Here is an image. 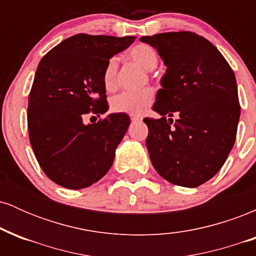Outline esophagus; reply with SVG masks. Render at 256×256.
Masks as SVG:
<instances>
[{"mask_svg":"<svg viewBox=\"0 0 256 256\" xmlns=\"http://www.w3.org/2000/svg\"><path fill=\"white\" fill-rule=\"evenodd\" d=\"M131 122H142V116H131Z\"/></svg>","mask_w":256,"mask_h":256,"instance_id":"obj_1","label":"esophagus"}]
</instances>
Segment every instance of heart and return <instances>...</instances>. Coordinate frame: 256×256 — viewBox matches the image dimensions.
<instances>
[{"instance_id": "heart-1", "label": "heart", "mask_w": 256, "mask_h": 256, "mask_svg": "<svg viewBox=\"0 0 256 256\" xmlns=\"http://www.w3.org/2000/svg\"><path fill=\"white\" fill-rule=\"evenodd\" d=\"M128 55L132 61L148 71L154 70L158 61L156 50L146 43L134 44L128 50ZM116 74H118V58H110L106 64L104 76H102L106 90L110 91L116 86ZM154 98L155 92L150 88L138 92H122L112 98L110 108L116 113L136 116V114H142L152 104Z\"/></svg>"}]
</instances>
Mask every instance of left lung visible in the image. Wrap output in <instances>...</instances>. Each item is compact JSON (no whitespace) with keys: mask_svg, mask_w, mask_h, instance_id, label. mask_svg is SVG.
Returning <instances> with one entry per match:
<instances>
[{"mask_svg":"<svg viewBox=\"0 0 256 256\" xmlns=\"http://www.w3.org/2000/svg\"><path fill=\"white\" fill-rule=\"evenodd\" d=\"M167 70L146 118V148L156 172L174 185L196 188L214 177L236 140L240 107L234 73L216 46L195 32L140 37ZM177 114L173 122L167 116Z\"/></svg>","mask_w":256,"mask_h":256,"instance_id":"obj_1","label":"left lung"}]
</instances>
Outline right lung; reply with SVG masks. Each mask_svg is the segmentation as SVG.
Instances as JSON below:
<instances>
[{
	"instance_id": "right-lung-1",
	"label": "right lung",
	"mask_w": 256,
	"mask_h": 256,
	"mask_svg": "<svg viewBox=\"0 0 256 256\" xmlns=\"http://www.w3.org/2000/svg\"><path fill=\"white\" fill-rule=\"evenodd\" d=\"M134 40V36L78 34L38 64L28 95V137L40 168L54 183L83 189L110 171L130 118L113 113L88 125L84 118L108 110L104 66Z\"/></svg>"
}]
</instances>
